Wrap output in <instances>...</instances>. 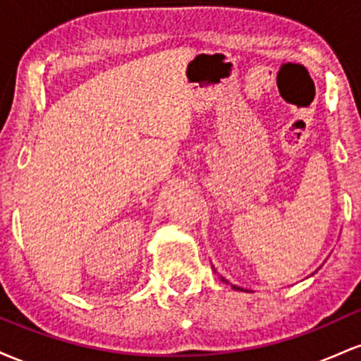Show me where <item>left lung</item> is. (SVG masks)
<instances>
[{
  "label": "left lung",
  "mask_w": 361,
  "mask_h": 361,
  "mask_svg": "<svg viewBox=\"0 0 361 361\" xmlns=\"http://www.w3.org/2000/svg\"><path fill=\"white\" fill-rule=\"evenodd\" d=\"M233 287H234V288H238V290H239V287H235V285H233Z\"/></svg>",
  "instance_id": "1"
}]
</instances>
